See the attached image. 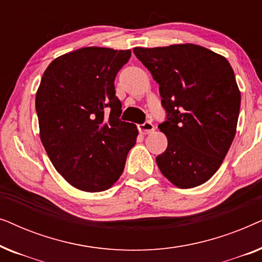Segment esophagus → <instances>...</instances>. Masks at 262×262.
I'll use <instances>...</instances> for the list:
<instances>
[{
  "label": "esophagus",
  "mask_w": 262,
  "mask_h": 262,
  "mask_svg": "<svg viewBox=\"0 0 262 262\" xmlns=\"http://www.w3.org/2000/svg\"><path fill=\"white\" fill-rule=\"evenodd\" d=\"M138 130L142 135H149L155 131V125H154L150 120H146L145 123L138 125Z\"/></svg>",
  "instance_id": "1"
}]
</instances>
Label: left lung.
Masks as SVG:
<instances>
[{
  "label": "left lung",
  "mask_w": 262,
  "mask_h": 262,
  "mask_svg": "<svg viewBox=\"0 0 262 262\" xmlns=\"http://www.w3.org/2000/svg\"><path fill=\"white\" fill-rule=\"evenodd\" d=\"M160 84L166 120V151L156 157L161 173L180 188L206 182L234 141L241 106L234 70L223 56L194 44L135 48Z\"/></svg>",
  "instance_id": "1"
}]
</instances>
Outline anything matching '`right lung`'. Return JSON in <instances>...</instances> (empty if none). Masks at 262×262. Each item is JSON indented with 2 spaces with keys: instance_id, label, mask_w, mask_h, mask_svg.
I'll use <instances>...</instances> for the list:
<instances>
[{
  "instance_id": "add662e5",
  "label": "right lung",
  "mask_w": 262,
  "mask_h": 262,
  "mask_svg": "<svg viewBox=\"0 0 262 262\" xmlns=\"http://www.w3.org/2000/svg\"><path fill=\"white\" fill-rule=\"evenodd\" d=\"M130 50L83 48L52 60L35 95L40 139L57 171L85 192L110 188L136 144L135 124L120 119L114 80Z\"/></svg>"
}]
</instances>
